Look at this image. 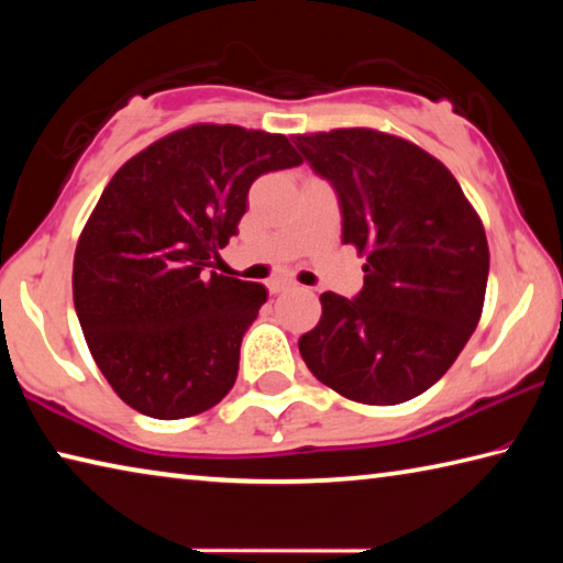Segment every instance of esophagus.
Masks as SVG:
<instances>
[{"mask_svg":"<svg viewBox=\"0 0 563 563\" xmlns=\"http://www.w3.org/2000/svg\"><path fill=\"white\" fill-rule=\"evenodd\" d=\"M295 285L290 283V280H271L268 283V290L273 292V295H278V292H285V290H292Z\"/></svg>","mask_w":563,"mask_h":563,"instance_id":"esophagus-1","label":"esophagus"}]
</instances>
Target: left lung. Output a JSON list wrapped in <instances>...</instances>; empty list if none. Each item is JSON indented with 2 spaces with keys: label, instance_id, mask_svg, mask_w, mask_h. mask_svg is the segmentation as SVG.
<instances>
[{
  "label": "left lung",
  "instance_id": "1",
  "mask_svg": "<svg viewBox=\"0 0 563 563\" xmlns=\"http://www.w3.org/2000/svg\"><path fill=\"white\" fill-rule=\"evenodd\" d=\"M292 144L335 188L342 243L367 255L355 298L322 292L298 340L312 375L362 405L407 402L460 357L482 318L489 245L442 161L373 129L298 133Z\"/></svg>",
  "mask_w": 563,
  "mask_h": 563
}]
</instances>
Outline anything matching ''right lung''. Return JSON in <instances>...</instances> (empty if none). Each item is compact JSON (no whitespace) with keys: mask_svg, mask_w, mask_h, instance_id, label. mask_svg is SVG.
Instances as JSON below:
<instances>
[{"mask_svg":"<svg viewBox=\"0 0 563 563\" xmlns=\"http://www.w3.org/2000/svg\"><path fill=\"white\" fill-rule=\"evenodd\" d=\"M300 164L283 133L196 123L103 188L76 245L74 308L103 377L136 412L184 419L231 393L268 290L211 268L253 180Z\"/></svg>","mask_w":563,"mask_h":563,"instance_id":"right-lung-1","label":"right lung"}]
</instances>
